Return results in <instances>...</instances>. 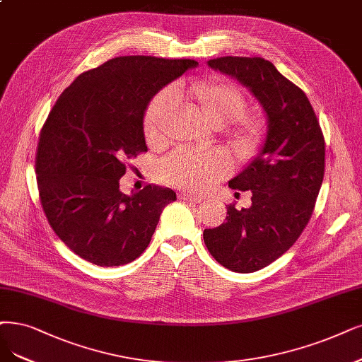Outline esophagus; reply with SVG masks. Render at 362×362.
<instances>
[{
    "mask_svg": "<svg viewBox=\"0 0 362 362\" xmlns=\"http://www.w3.org/2000/svg\"><path fill=\"white\" fill-rule=\"evenodd\" d=\"M180 198L186 199V202H189V203H203L204 202L203 197H198L194 194H180Z\"/></svg>",
    "mask_w": 362,
    "mask_h": 362,
    "instance_id": "esophagus-1",
    "label": "esophagus"
}]
</instances>
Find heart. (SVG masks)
Segmentation results:
<instances>
[{
  "label": "heart",
  "instance_id": "b5f03b06",
  "mask_svg": "<svg viewBox=\"0 0 362 362\" xmlns=\"http://www.w3.org/2000/svg\"><path fill=\"white\" fill-rule=\"evenodd\" d=\"M189 97L198 104L203 116L213 127L228 125L234 146L242 153H252L259 146L265 122L258 115H246V97L234 83L211 80L191 88ZM180 93L177 88L160 90L147 107L143 131L146 141H163ZM159 177L189 191H204L230 171V160L219 151H177L159 164Z\"/></svg>",
  "mask_w": 362,
  "mask_h": 362
}]
</instances>
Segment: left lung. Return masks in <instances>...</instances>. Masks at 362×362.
Listing matches in <instances>:
<instances>
[{"label": "left lung", "mask_w": 362, "mask_h": 362, "mask_svg": "<svg viewBox=\"0 0 362 362\" xmlns=\"http://www.w3.org/2000/svg\"><path fill=\"white\" fill-rule=\"evenodd\" d=\"M235 78L258 100L267 134L258 155L228 182L252 191V206L226 207V221L204 230V243L225 269L253 273L297 242L309 222L325 171V141L305 93L262 58L223 57L207 61Z\"/></svg>", "instance_id": "8db88e82"}]
</instances>
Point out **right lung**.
<instances>
[{
  "mask_svg": "<svg viewBox=\"0 0 362 362\" xmlns=\"http://www.w3.org/2000/svg\"><path fill=\"white\" fill-rule=\"evenodd\" d=\"M194 59L119 57L66 88L40 132L35 174L46 218L76 255L100 267L132 262L149 246L176 192H120L127 160L146 152L144 113Z\"/></svg>",
  "mask_w": 362,
  "mask_h": 362,
  "instance_id": "right-lung-1",
  "label": "right lung"
}]
</instances>
